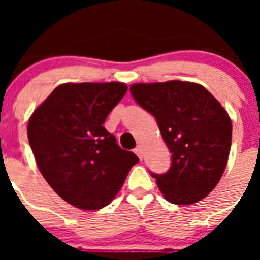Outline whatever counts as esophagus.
I'll return each mask as SVG.
<instances>
[{"label": "esophagus", "instance_id": "esophagus-1", "mask_svg": "<svg viewBox=\"0 0 260 260\" xmlns=\"http://www.w3.org/2000/svg\"><path fill=\"white\" fill-rule=\"evenodd\" d=\"M135 154L138 155L140 159H143V147L142 146L136 147V148H135Z\"/></svg>", "mask_w": 260, "mask_h": 260}]
</instances>
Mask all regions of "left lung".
<instances>
[{"mask_svg": "<svg viewBox=\"0 0 260 260\" xmlns=\"http://www.w3.org/2000/svg\"><path fill=\"white\" fill-rule=\"evenodd\" d=\"M129 90L156 118L171 152L170 170L151 173L163 197L175 205L201 201L216 187L228 162L232 122L226 110L198 83H135Z\"/></svg>", "mask_w": 260, "mask_h": 260, "instance_id": "obj_1", "label": "left lung"}]
</instances>
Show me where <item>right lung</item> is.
<instances>
[{"instance_id": "right-lung-1", "label": "right lung", "mask_w": 260, "mask_h": 260, "mask_svg": "<svg viewBox=\"0 0 260 260\" xmlns=\"http://www.w3.org/2000/svg\"><path fill=\"white\" fill-rule=\"evenodd\" d=\"M125 83H63L28 122V140L48 185L70 205L102 209L139 158L102 126L126 93Z\"/></svg>"}]
</instances>
